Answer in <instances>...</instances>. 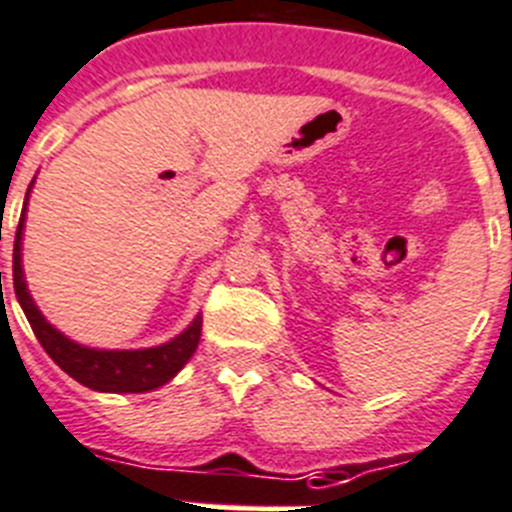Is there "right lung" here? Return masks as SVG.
I'll return each instance as SVG.
<instances>
[{"instance_id":"add662e5","label":"right lung","mask_w":512,"mask_h":512,"mask_svg":"<svg viewBox=\"0 0 512 512\" xmlns=\"http://www.w3.org/2000/svg\"><path fill=\"white\" fill-rule=\"evenodd\" d=\"M23 220L25 209L20 214V225L15 233V253H12V282H15V295L23 305L25 316L30 321V329L46 349L48 357L59 365L64 373H69L77 383L93 388V391L111 393H144L152 388H160L168 383L178 370L191 360V355L199 347L202 339V318H196L189 329L178 339L155 349H137V352H100V349H87L80 344L69 342L67 336L46 323L41 310L33 305L23 279V266H20V240H23Z\"/></svg>"}]
</instances>
